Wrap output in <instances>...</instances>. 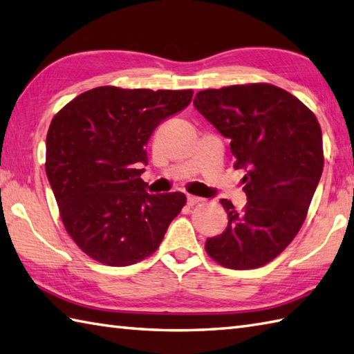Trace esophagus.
I'll return each mask as SVG.
<instances>
[{"mask_svg": "<svg viewBox=\"0 0 354 354\" xmlns=\"http://www.w3.org/2000/svg\"><path fill=\"white\" fill-rule=\"evenodd\" d=\"M199 202H202V199L198 198V196H192V194H189V196H187V204H189L190 207L199 204Z\"/></svg>", "mask_w": 354, "mask_h": 354, "instance_id": "34e87169", "label": "esophagus"}]
</instances>
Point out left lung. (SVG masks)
I'll list each match as a JSON object with an SVG mask.
<instances>
[{"instance_id":"1","label":"left lung","mask_w":354,"mask_h":354,"mask_svg":"<svg viewBox=\"0 0 354 354\" xmlns=\"http://www.w3.org/2000/svg\"><path fill=\"white\" fill-rule=\"evenodd\" d=\"M230 138L234 167L243 169L246 205L221 199L228 225L207 239L205 251L230 269L266 265L284 251L307 216L322 167V133L313 112L269 84L204 89L193 100Z\"/></svg>"}]
</instances>
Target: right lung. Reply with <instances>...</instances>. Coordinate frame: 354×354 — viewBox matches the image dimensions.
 <instances>
[{
  "mask_svg": "<svg viewBox=\"0 0 354 354\" xmlns=\"http://www.w3.org/2000/svg\"><path fill=\"white\" fill-rule=\"evenodd\" d=\"M193 91L99 86L51 120L45 171L66 232L89 257L129 266L153 254L187 198L149 194L140 175L162 120L189 106Z\"/></svg>",
  "mask_w": 354,
  "mask_h": 354,
  "instance_id": "right-lung-1",
  "label": "right lung"
}]
</instances>
